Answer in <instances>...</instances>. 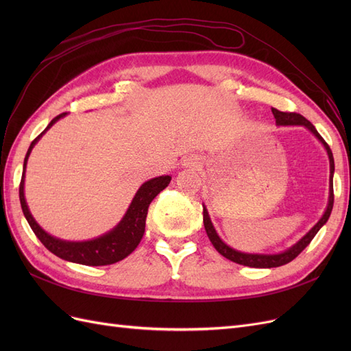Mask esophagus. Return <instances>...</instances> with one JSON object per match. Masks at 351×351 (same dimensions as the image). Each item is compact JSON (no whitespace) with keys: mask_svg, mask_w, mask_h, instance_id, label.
I'll return each mask as SVG.
<instances>
[{"mask_svg":"<svg viewBox=\"0 0 351 351\" xmlns=\"http://www.w3.org/2000/svg\"><path fill=\"white\" fill-rule=\"evenodd\" d=\"M197 164H199V161H197L196 158H193V156L184 159V162H183L184 167H197Z\"/></svg>","mask_w":351,"mask_h":351,"instance_id":"1","label":"esophagus"}]
</instances>
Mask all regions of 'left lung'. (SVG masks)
<instances>
[{
  "instance_id": "left-lung-1",
  "label": "left lung",
  "mask_w": 351,
  "mask_h": 351,
  "mask_svg": "<svg viewBox=\"0 0 351 351\" xmlns=\"http://www.w3.org/2000/svg\"><path fill=\"white\" fill-rule=\"evenodd\" d=\"M272 114L275 117V123H277V125H303L316 137L317 141H319L324 145L325 151L328 154V158H329V197H328V205H326V209L324 212V215L309 230V232H306V234L299 241L294 243L291 247L285 249L284 252L272 253V254H267V253H246V252H240V250H236V249L230 247L228 244L222 241L221 237L218 236V232L215 231V227H214V224H212L210 217L208 214V209L204 205V226H205L206 234H208L210 243L214 244V247L224 258H227V259H230L232 262H236L239 265H244V267H250V268H277V267H282V265L289 263L294 258L299 256L300 252H303V249L316 236V232L319 231L326 224V221H328L329 215H331V210H332V206H334L332 177H334L335 167H334V156H332L331 149H329L328 143L322 139V136L317 133V130L315 129V125L309 120H306L303 115L295 114V112H282V111H278L277 108H272Z\"/></svg>"
}]
</instances>
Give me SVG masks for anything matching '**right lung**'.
<instances>
[{
  "label": "right lung",
  "mask_w": 351,
  "mask_h": 351,
  "mask_svg": "<svg viewBox=\"0 0 351 351\" xmlns=\"http://www.w3.org/2000/svg\"><path fill=\"white\" fill-rule=\"evenodd\" d=\"M66 115L67 112H62L57 115L56 119H52L51 123L47 125V129L30 143L27 154L25 156L22 182H20V189H19L20 205H22L23 214L29 222L30 228L34 230V232L36 234V237L51 253H54L56 256L69 262L88 265V267L111 265L129 256V254L137 247V244L141 243L145 232L147 208H149L151 202L155 199V196H158V193H161L162 190L169 184L171 177L159 176L145 182L136 192L129 209H127V212L119 224L97 239L84 240V241H69V240H62V239L51 236L49 232H47L38 224L35 218L30 214L29 206L26 204V197H25V173H26L29 155L32 149L35 147V145L38 143V141L44 136L47 130H49L52 125Z\"/></svg>",
  "instance_id": "right-lung-1"
}]
</instances>
